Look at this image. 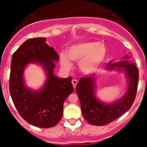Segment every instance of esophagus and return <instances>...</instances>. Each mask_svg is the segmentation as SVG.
<instances>
[{
    "instance_id": "34e87169",
    "label": "esophagus",
    "mask_w": 147,
    "mask_h": 147,
    "mask_svg": "<svg viewBox=\"0 0 147 147\" xmlns=\"http://www.w3.org/2000/svg\"><path fill=\"white\" fill-rule=\"evenodd\" d=\"M78 81L76 80H72V84H73V86H74V88H76V84H77Z\"/></svg>"
}]
</instances>
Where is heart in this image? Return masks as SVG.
Listing matches in <instances>:
<instances>
[{"mask_svg": "<svg viewBox=\"0 0 147 147\" xmlns=\"http://www.w3.org/2000/svg\"><path fill=\"white\" fill-rule=\"evenodd\" d=\"M107 55L106 45L101 42H85L75 44L67 49V56L64 53L60 54L62 67L70 69L72 61L80 62L81 71L89 74L96 71L102 65Z\"/></svg>", "mask_w": 147, "mask_h": 147, "instance_id": "heart-1", "label": "heart"}]
</instances>
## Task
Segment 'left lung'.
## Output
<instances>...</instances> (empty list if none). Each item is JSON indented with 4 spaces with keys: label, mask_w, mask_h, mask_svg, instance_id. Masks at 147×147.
<instances>
[{
    "label": "left lung",
    "mask_w": 147,
    "mask_h": 147,
    "mask_svg": "<svg viewBox=\"0 0 147 147\" xmlns=\"http://www.w3.org/2000/svg\"><path fill=\"white\" fill-rule=\"evenodd\" d=\"M107 65V69L113 70L116 67L125 71L129 80L128 89L123 98L115 103L107 105L102 103L95 97L93 75L80 79L76 90L81 104L82 113L85 120L93 125H106L125 113L132 107L137 93L139 74L138 69L134 63L120 61Z\"/></svg>",
    "instance_id": "obj_1"
}]
</instances>
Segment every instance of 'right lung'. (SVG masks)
<instances>
[{
    "label": "right lung",
    "instance_id": "add662e5",
    "mask_svg": "<svg viewBox=\"0 0 147 147\" xmlns=\"http://www.w3.org/2000/svg\"><path fill=\"white\" fill-rule=\"evenodd\" d=\"M44 37H35L23 42L12 55L9 76V91L18 113L28 124L41 128L54 127L61 120L63 104L74 92L72 77L57 78L53 74L54 61L59 56L45 42ZM37 62L47 71L45 86L32 92L24 85L23 71L28 63Z\"/></svg>",
    "mask_w": 147,
    "mask_h": 147
}]
</instances>
